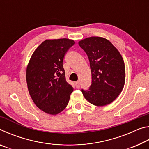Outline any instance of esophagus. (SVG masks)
Returning <instances> with one entry per match:
<instances>
[{"instance_id":"obj_1","label":"esophagus","mask_w":149,"mask_h":149,"mask_svg":"<svg viewBox=\"0 0 149 149\" xmlns=\"http://www.w3.org/2000/svg\"><path fill=\"white\" fill-rule=\"evenodd\" d=\"M75 87H76L77 89H79V88L80 87L79 82V81H75Z\"/></svg>"}]
</instances>
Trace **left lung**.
<instances>
[{
  "label": "left lung",
  "instance_id": "8db88e82",
  "mask_svg": "<svg viewBox=\"0 0 149 149\" xmlns=\"http://www.w3.org/2000/svg\"><path fill=\"white\" fill-rule=\"evenodd\" d=\"M87 54L91 71V85L81 89L85 99L97 107L109 104L116 99L124 86L125 64L114 45L102 37H91L79 42Z\"/></svg>",
  "mask_w": 149,
  "mask_h": 149
}]
</instances>
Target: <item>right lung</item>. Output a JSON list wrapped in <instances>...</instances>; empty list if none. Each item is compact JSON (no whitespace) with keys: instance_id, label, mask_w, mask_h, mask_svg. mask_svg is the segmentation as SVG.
Masks as SVG:
<instances>
[{"instance_id":"add662e5","label":"right lung","mask_w":149,"mask_h":149,"mask_svg":"<svg viewBox=\"0 0 149 149\" xmlns=\"http://www.w3.org/2000/svg\"><path fill=\"white\" fill-rule=\"evenodd\" d=\"M75 44L68 39L45 40L32 54L26 70L29 95L35 105L56 115L67 107L73 87L65 80L63 60Z\"/></svg>"}]
</instances>
